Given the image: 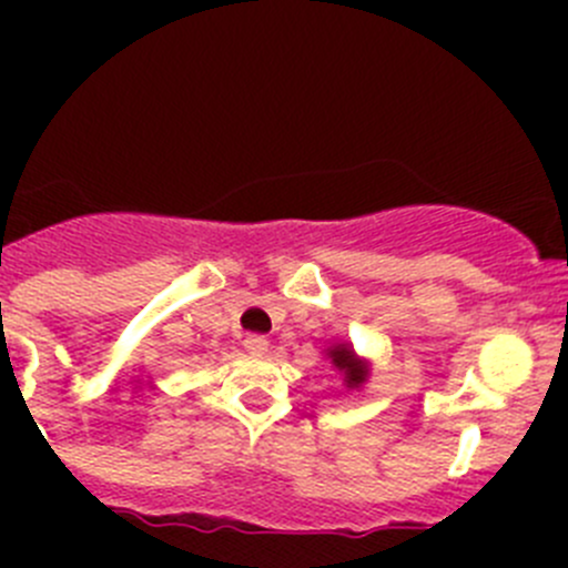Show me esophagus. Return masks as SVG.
<instances>
[{"instance_id": "1", "label": "esophagus", "mask_w": 568, "mask_h": 568, "mask_svg": "<svg viewBox=\"0 0 568 568\" xmlns=\"http://www.w3.org/2000/svg\"><path fill=\"white\" fill-rule=\"evenodd\" d=\"M244 348H247L250 354H266L268 352V341L263 335H250L247 341H244Z\"/></svg>"}]
</instances>
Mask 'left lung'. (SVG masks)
<instances>
[{"instance_id":"8db88e82","label":"left lung","mask_w":568,"mask_h":568,"mask_svg":"<svg viewBox=\"0 0 568 568\" xmlns=\"http://www.w3.org/2000/svg\"><path fill=\"white\" fill-rule=\"evenodd\" d=\"M326 357H329L332 368L341 371L343 385H346L348 390H357V387H363L365 382H368V363L359 359L348 343H335V346H329L326 348Z\"/></svg>"}]
</instances>
